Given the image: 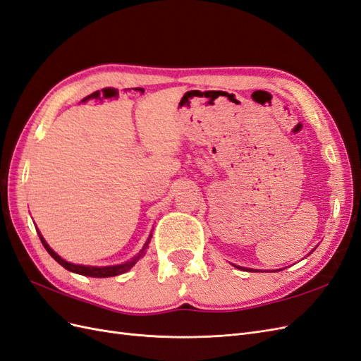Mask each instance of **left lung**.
<instances>
[{
	"mask_svg": "<svg viewBox=\"0 0 361 361\" xmlns=\"http://www.w3.org/2000/svg\"><path fill=\"white\" fill-rule=\"evenodd\" d=\"M234 267H238V269H245V271H248V272H250V271H251V272H255V271H257V269H250V267H242V266H235V264H234ZM257 272H259V271H257Z\"/></svg>",
	"mask_w": 361,
	"mask_h": 361,
	"instance_id": "1",
	"label": "left lung"
}]
</instances>
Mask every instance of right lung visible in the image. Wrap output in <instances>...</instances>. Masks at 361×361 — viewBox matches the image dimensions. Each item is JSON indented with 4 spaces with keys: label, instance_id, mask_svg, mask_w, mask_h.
I'll list each match as a JSON object with an SVG mask.
<instances>
[{
    "label": "right lung",
    "instance_id": "add662e5",
    "mask_svg": "<svg viewBox=\"0 0 361 361\" xmlns=\"http://www.w3.org/2000/svg\"><path fill=\"white\" fill-rule=\"evenodd\" d=\"M37 234H39V239L40 242H42V245L45 246V250L48 251V254L53 257V259L65 267V269L74 272V274H78V275H85V276H94V278H107V276H116V275H121V274H126L127 271H130L133 266H135L142 255L147 254V248H148V243L151 240V234L148 240L145 242V245H143V248L133 257L131 260L126 262V263H121V264H113V266H86V264H75V263H71V262H66L65 259H61V257L53 250L49 248V245L47 243V240L42 238V234H40L39 230H36Z\"/></svg>",
    "mask_w": 361,
    "mask_h": 361
}]
</instances>
